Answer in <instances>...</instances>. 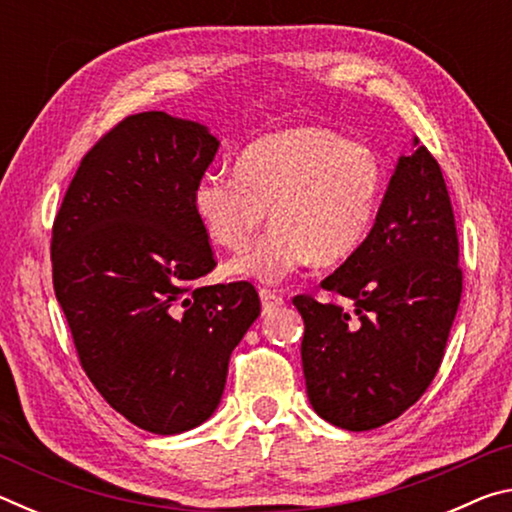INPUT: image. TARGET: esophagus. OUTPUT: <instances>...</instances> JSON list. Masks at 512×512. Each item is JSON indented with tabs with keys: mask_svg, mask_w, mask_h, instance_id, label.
Wrapping results in <instances>:
<instances>
[{
	"mask_svg": "<svg viewBox=\"0 0 512 512\" xmlns=\"http://www.w3.org/2000/svg\"><path fill=\"white\" fill-rule=\"evenodd\" d=\"M259 298H262L264 314H268V311H273V309L284 305V298L280 296V293H275V291H271V289H262V291H259Z\"/></svg>",
	"mask_w": 512,
	"mask_h": 512,
	"instance_id": "34e87169",
	"label": "esophagus"
}]
</instances>
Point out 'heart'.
Instances as JSON below:
<instances>
[{
  "label": "heart",
  "instance_id": "b5f03b06",
  "mask_svg": "<svg viewBox=\"0 0 512 512\" xmlns=\"http://www.w3.org/2000/svg\"><path fill=\"white\" fill-rule=\"evenodd\" d=\"M384 194V164L363 142L323 126L268 133L241 151L235 171H207L194 210L214 244L241 250L228 271L277 282L314 259L336 264L366 239Z\"/></svg>",
  "mask_w": 512,
  "mask_h": 512
}]
</instances>
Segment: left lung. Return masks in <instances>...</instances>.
<instances>
[{
  "label": "left lung",
  "instance_id": "obj_1",
  "mask_svg": "<svg viewBox=\"0 0 512 512\" xmlns=\"http://www.w3.org/2000/svg\"><path fill=\"white\" fill-rule=\"evenodd\" d=\"M402 155L363 244L320 282L332 300L296 296L302 370L320 418L348 431L391 422L443 363L463 293L452 201L427 146Z\"/></svg>",
  "mask_w": 512,
  "mask_h": 512
}]
</instances>
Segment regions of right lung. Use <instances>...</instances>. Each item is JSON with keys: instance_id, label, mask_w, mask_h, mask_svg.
Masks as SVG:
<instances>
[{"instance_id": "add662e5", "label": "right lung", "mask_w": 512, "mask_h": 512, "mask_svg": "<svg viewBox=\"0 0 512 512\" xmlns=\"http://www.w3.org/2000/svg\"><path fill=\"white\" fill-rule=\"evenodd\" d=\"M219 140L151 110L83 155L51 228V275L79 361L112 409L173 436L221 402L232 350L262 311L250 282L201 287L216 266L194 187Z\"/></svg>"}]
</instances>
